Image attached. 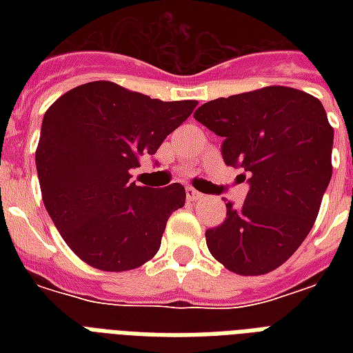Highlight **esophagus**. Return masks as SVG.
Returning a JSON list of instances; mask_svg holds the SVG:
<instances>
[{
  "instance_id": "34e87169",
  "label": "esophagus",
  "mask_w": 353,
  "mask_h": 353,
  "mask_svg": "<svg viewBox=\"0 0 353 353\" xmlns=\"http://www.w3.org/2000/svg\"><path fill=\"white\" fill-rule=\"evenodd\" d=\"M187 198L190 199V201H198V199L203 198V194L198 192V190H194L192 187H187Z\"/></svg>"
}]
</instances>
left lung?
<instances>
[{
    "label": "left lung",
    "mask_w": 353,
    "mask_h": 353,
    "mask_svg": "<svg viewBox=\"0 0 353 353\" xmlns=\"http://www.w3.org/2000/svg\"><path fill=\"white\" fill-rule=\"evenodd\" d=\"M194 117L223 137L225 165L251 185L243 205L227 203L223 223L205 232L210 254L236 274L271 273L310 234L332 179L334 128L323 104L268 85L205 102Z\"/></svg>",
    "instance_id": "obj_1"
}]
</instances>
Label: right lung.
Instances as JSON below:
<instances>
[{
  "instance_id": "add662e5",
  "label": "right lung",
  "mask_w": 353,
  "mask_h": 353,
  "mask_svg": "<svg viewBox=\"0 0 353 353\" xmlns=\"http://www.w3.org/2000/svg\"><path fill=\"white\" fill-rule=\"evenodd\" d=\"M196 101L163 102L115 82L73 88L41 122L36 170L41 199L69 249L91 268L130 271L159 251L185 187H137L130 170L190 117Z\"/></svg>"
}]
</instances>
